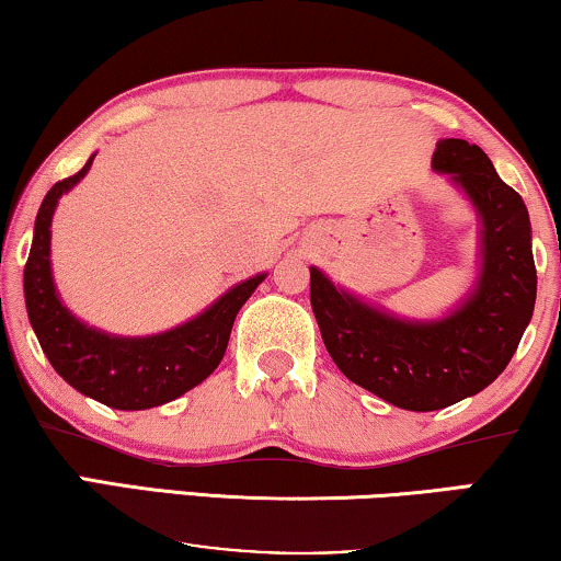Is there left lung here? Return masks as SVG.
<instances>
[{
  "instance_id": "left-lung-1",
  "label": "left lung",
  "mask_w": 561,
  "mask_h": 561,
  "mask_svg": "<svg viewBox=\"0 0 561 561\" xmlns=\"http://www.w3.org/2000/svg\"><path fill=\"white\" fill-rule=\"evenodd\" d=\"M432 170L460 187L480 220L478 277L447 314L401 318L310 266V302L330 358L353 383L409 412H435L491 386L536 302L531 220L520 195L465 139L437 141Z\"/></svg>"
}]
</instances>
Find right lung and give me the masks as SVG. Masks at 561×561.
Returning a JSON list of instances; mask_svg holds the SVG:
<instances>
[{
    "instance_id": "right-lung-1",
    "label": "right lung",
    "mask_w": 561,
    "mask_h": 561,
    "mask_svg": "<svg viewBox=\"0 0 561 561\" xmlns=\"http://www.w3.org/2000/svg\"><path fill=\"white\" fill-rule=\"evenodd\" d=\"M93 157L96 154L89 157L81 172L55 183L37 210L33 247L25 264L27 318L62 381L106 407L139 412L183 397L218 368L236 314L266 274L239 282L193 320L157 335L126 337L85 325L62 305L55 289L50 226L58 201L81 183Z\"/></svg>"
}]
</instances>
